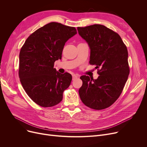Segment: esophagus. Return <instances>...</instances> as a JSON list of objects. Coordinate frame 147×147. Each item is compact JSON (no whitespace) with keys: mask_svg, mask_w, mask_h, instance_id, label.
Returning a JSON list of instances; mask_svg holds the SVG:
<instances>
[{"mask_svg":"<svg viewBox=\"0 0 147 147\" xmlns=\"http://www.w3.org/2000/svg\"><path fill=\"white\" fill-rule=\"evenodd\" d=\"M78 74H73L72 75V77H73V80H75L76 79H77L78 78Z\"/></svg>","mask_w":147,"mask_h":147,"instance_id":"34e87169","label":"esophagus"}]
</instances>
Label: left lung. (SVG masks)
Instances as JSON below:
<instances>
[{
    "label": "left lung",
    "mask_w": 147,
    "mask_h": 147,
    "mask_svg": "<svg viewBox=\"0 0 147 147\" xmlns=\"http://www.w3.org/2000/svg\"><path fill=\"white\" fill-rule=\"evenodd\" d=\"M79 35L90 50L89 64L95 65L97 79L82 76L79 94L83 103L100 110L111 106L119 98L129 74L128 52L120 36L103 25L78 27Z\"/></svg>",
    "instance_id": "1"
}]
</instances>
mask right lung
<instances>
[{
	"label": "right lung",
	"mask_w": 147,
	"mask_h": 147,
	"mask_svg": "<svg viewBox=\"0 0 147 147\" xmlns=\"http://www.w3.org/2000/svg\"><path fill=\"white\" fill-rule=\"evenodd\" d=\"M77 34L76 28L52 22L31 34L20 52L19 77L22 86L33 101L51 107L63 99V92L72 80L68 73L61 74L53 68L62 57L66 42Z\"/></svg>",
	"instance_id": "1"
}]
</instances>
